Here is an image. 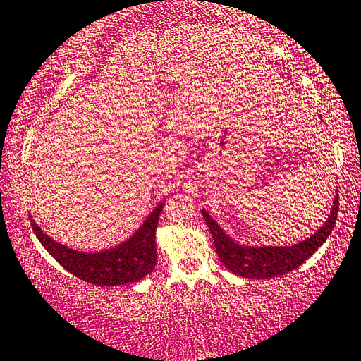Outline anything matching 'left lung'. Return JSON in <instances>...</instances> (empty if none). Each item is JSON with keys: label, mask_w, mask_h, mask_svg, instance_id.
Here are the masks:
<instances>
[{"label": "left lung", "mask_w": 361, "mask_h": 361, "mask_svg": "<svg viewBox=\"0 0 361 361\" xmlns=\"http://www.w3.org/2000/svg\"><path fill=\"white\" fill-rule=\"evenodd\" d=\"M339 195H336L332 212L328 221L312 237L292 247H245L232 240V238L214 223L212 216L203 209V218L212 232L216 252L227 269L232 273L248 279H268L287 274L295 269L303 262L312 257L318 248L326 242L331 231L334 229L337 212H339Z\"/></svg>", "instance_id": "1"}]
</instances>
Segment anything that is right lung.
I'll return each mask as SVG.
<instances>
[{
	"instance_id": "add662e5",
	"label": "right lung",
	"mask_w": 361,
	"mask_h": 361,
	"mask_svg": "<svg viewBox=\"0 0 361 361\" xmlns=\"http://www.w3.org/2000/svg\"><path fill=\"white\" fill-rule=\"evenodd\" d=\"M163 203L148 216L134 237L121 245L99 253H80L54 242L32 221L35 235L47 252L71 274L95 286H124L152 273L157 264V227Z\"/></svg>"
}]
</instances>
